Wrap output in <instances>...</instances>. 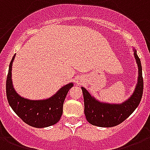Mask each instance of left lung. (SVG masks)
<instances>
[{
	"label": "left lung",
	"instance_id": "1",
	"mask_svg": "<svg viewBox=\"0 0 150 150\" xmlns=\"http://www.w3.org/2000/svg\"><path fill=\"white\" fill-rule=\"evenodd\" d=\"M134 56L139 69L138 83L133 94L121 105L107 104L98 101L89 94L84 87H81L84 100V114L87 121L98 127H113L124 122L139 106L143 92V78L140 59L134 50Z\"/></svg>",
	"mask_w": 150,
	"mask_h": 150
}]
</instances>
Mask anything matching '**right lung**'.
I'll use <instances>...</instances> for the list:
<instances>
[{
  "instance_id": "obj_1",
  "label": "right lung",
  "mask_w": 150,
  "mask_h": 150,
  "mask_svg": "<svg viewBox=\"0 0 150 150\" xmlns=\"http://www.w3.org/2000/svg\"><path fill=\"white\" fill-rule=\"evenodd\" d=\"M13 56L8 69L6 81V94L8 101L16 115L30 126L45 128L57 123L63 114V106L69 90L74 84L69 83L59 90L49 99L32 100L24 98L14 91L11 80Z\"/></svg>"
}]
</instances>
